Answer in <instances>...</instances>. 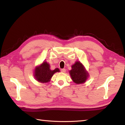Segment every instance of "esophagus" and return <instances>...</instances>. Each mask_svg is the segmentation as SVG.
<instances>
[{
  "instance_id": "obj_1",
  "label": "esophagus",
  "mask_w": 125,
  "mask_h": 125,
  "mask_svg": "<svg viewBox=\"0 0 125 125\" xmlns=\"http://www.w3.org/2000/svg\"><path fill=\"white\" fill-rule=\"evenodd\" d=\"M61 72H62V73H65V71H66V70L65 69H62L61 70Z\"/></svg>"
}]
</instances>
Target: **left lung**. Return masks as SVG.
Returning a JSON list of instances; mask_svg holds the SVG:
<instances>
[{"label":"left lung","mask_w":125,"mask_h":125,"mask_svg":"<svg viewBox=\"0 0 125 125\" xmlns=\"http://www.w3.org/2000/svg\"><path fill=\"white\" fill-rule=\"evenodd\" d=\"M70 71L71 79L76 84L84 83L88 77V73L80 62H76L72 65Z\"/></svg>","instance_id":"left-lung-1"}]
</instances>
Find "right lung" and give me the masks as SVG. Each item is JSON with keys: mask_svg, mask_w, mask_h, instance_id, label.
I'll return each mask as SVG.
<instances>
[{"mask_svg": "<svg viewBox=\"0 0 125 125\" xmlns=\"http://www.w3.org/2000/svg\"><path fill=\"white\" fill-rule=\"evenodd\" d=\"M59 71L60 70L58 68H56L54 70H51L50 69V65L46 62H44L35 68L34 76L38 82L47 83L50 81V78L55 73Z\"/></svg>", "mask_w": 125, "mask_h": 125, "instance_id": "obj_1", "label": "right lung"}]
</instances>
